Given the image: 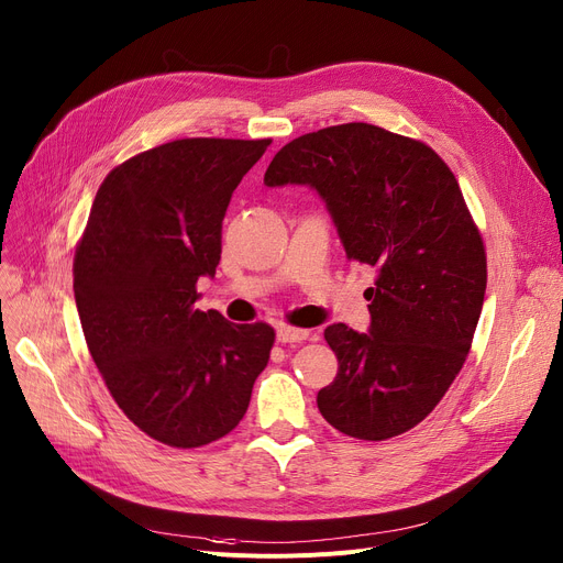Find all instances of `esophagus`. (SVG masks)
<instances>
[{
    "instance_id": "esophagus-1",
    "label": "esophagus",
    "mask_w": 563,
    "mask_h": 563,
    "mask_svg": "<svg viewBox=\"0 0 563 563\" xmlns=\"http://www.w3.org/2000/svg\"><path fill=\"white\" fill-rule=\"evenodd\" d=\"M308 335H310V331L294 329V327H287V323H280V327L276 329V338H278V342H283V344L303 342V340H308Z\"/></svg>"
}]
</instances>
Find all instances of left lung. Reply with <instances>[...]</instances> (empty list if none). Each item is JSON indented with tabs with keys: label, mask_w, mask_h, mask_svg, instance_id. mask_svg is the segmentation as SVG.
<instances>
[{
	"label": "left lung",
	"mask_w": 563,
	"mask_h": 563,
	"mask_svg": "<svg viewBox=\"0 0 563 563\" xmlns=\"http://www.w3.org/2000/svg\"><path fill=\"white\" fill-rule=\"evenodd\" d=\"M266 187L308 185L327 202L346 260L372 266L369 333L333 323L338 376L317 406L358 440H388L445 397L475 335L486 251L450 166L422 141L367 123L289 141Z\"/></svg>",
	"instance_id": "8db88e82"
}]
</instances>
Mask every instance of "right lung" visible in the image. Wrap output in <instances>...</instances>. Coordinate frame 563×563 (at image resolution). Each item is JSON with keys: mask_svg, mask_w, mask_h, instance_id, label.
Returning <instances> with one entry per match:
<instances>
[{"mask_svg": "<svg viewBox=\"0 0 563 563\" xmlns=\"http://www.w3.org/2000/svg\"><path fill=\"white\" fill-rule=\"evenodd\" d=\"M272 139H180L115 166L75 251L81 331L118 408L191 450L230 433L276 340L269 323L198 310L232 191Z\"/></svg>", "mask_w": 563, "mask_h": 563, "instance_id": "add662e5", "label": "right lung"}]
</instances>
